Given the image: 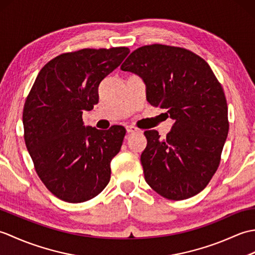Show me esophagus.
<instances>
[{
	"mask_svg": "<svg viewBox=\"0 0 255 255\" xmlns=\"http://www.w3.org/2000/svg\"><path fill=\"white\" fill-rule=\"evenodd\" d=\"M126 130L128 133H132V132H141V130H140L139 128L132 126V125H129V126L126 127Z\"/></svg>",
	"mask_w": 255,
	"mask_h": 255,
	"instance_id": "esophagus-1",
	"label": "esophagus"
}]
</instances>
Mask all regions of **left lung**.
Wrapping results in <instances>:
<instances>
[{
	"label": "left lung",
	"instance_id": "8db88e82",
	"mask_svg": "<svg viewBox=\"0 0 255 255\" xmlns=\"http://www.w3.org/2000/svg\"><path fill=\"white\" fill-rule=\"evenodd\" d=\"M123 71L139 75L147 101L174 121L165 140L144 131V180L161 196L186 199L202 192L217 171L229 130L223 86L203 58L180 47L149 45L132 51Z\"/></svg>",
	"mask_w": 255,
	"mask_h": 255
}]
</instances>
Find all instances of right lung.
I'll return each mask as SVG.
<instances>
[{"label":"right lung","instance_id":"1","mask_svg":"<svg viewBox=\"0 0 255 255\" xmlns=\"http://www.w3.org/2000/svg\"><path fill=\"white\" fill-rule=\"evenodd\" d=\"M130 50L81 49L53 58L40 70L27 96L23 125L27 150L49 191L68 203L97 196L111 180V161L126 129L83 126V111L99 103L102 80Z\"/></svg>","mask_w":255,"mask_h":255}]
</instances>
